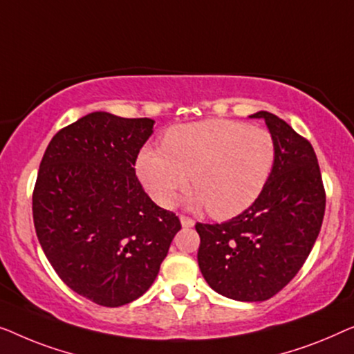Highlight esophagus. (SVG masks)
I'll return each mask as SVG.
<instances>
[{"instance_id": "obj_1", "label": "esophagus", "mask_w": 354, "mask_h": 354, "mask_svg": "<svg viewBox=\"0 0 354 354\" xmlns=\"http://www.w3.org/2000/svg\"><path fill=\"white\" fill-rule=\"evenodd\" d=\"M179 221H181V226H183V227H192L194 225H196V221H194L192 218L184 216V215L179 216Z\"/></svg>"}]
</instances>
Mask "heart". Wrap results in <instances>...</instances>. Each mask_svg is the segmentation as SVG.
<instances>
[{
	"label": "heart",
	"instance_id": "b5f03b06",
	"mask_svg": "<svg viewBox=\"0 0 354 354\" xmlns=\"http://www.w3.org/2000/svg\"><path fill=\"white\" fill-rule=\"evenodd\" d=\"M276 160V144L265 128L208 118L171 127L163 147L146 146L138 153L136 175L163 207L176 202L191 184L189 205L207 207L215 218H232L260 197Z\"/></svg>",
	"mask_w": 354,
	"mask_h": 354
}]
</instances>
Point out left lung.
<instances>
[{
    "label": "left lung",
    "mask_w": 354,
    "mask_h": 354,
    "mask_svg": "<svg viewBox=\"0 0 354 354\" xmlns=\"http://www.w3.org/2000/svg\"><path fill=\"white\" fill-rule=\"evenodd\" d=\"M276 160L260 197L232 220L202 225L197 261L208 286L237 301H265L300 271L321 231L326 194L315 149L274 113L260 111Z\"/></svg>",
    "instance_id": "1"
}]
</instances>
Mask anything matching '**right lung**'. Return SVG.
<instances>
[{
    "instance_id": "obj_1",
    "label": "right lung",
    "mask_w": 354,
    "mask_h": 354,
    "mask_svg": "<svg viewBox=\"0 0 354 354\" xmlns=\"http://www.w3.org/2000/svg\"><path fill=\"white\" fill-rule=\"evenodd\" d=\"M151 118L93 112L48 144L33 191L39 245L57 276L88 300L117 308L149 290L181 229L134 173Z\"/></svg>"
}]
</instances>
